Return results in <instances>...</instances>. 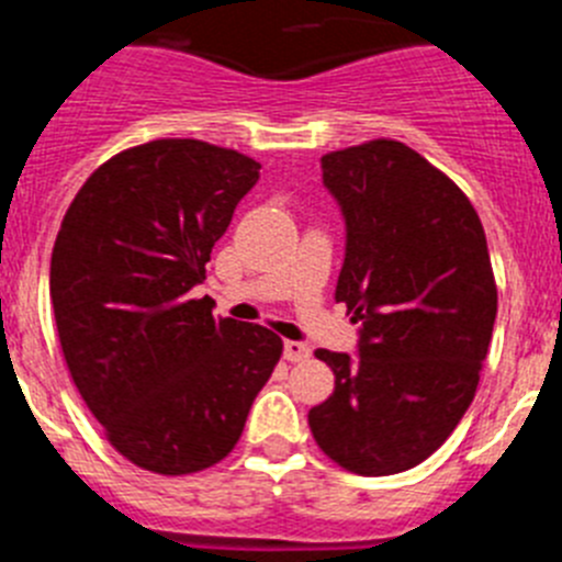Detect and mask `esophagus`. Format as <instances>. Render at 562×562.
Segmentation results:
<instances>
[{
	"mask_svg": "<svg viewBox=\"0 0 562 562\" xmlns=\"http://www.w3.org/2000/svg\"><path fill=\"white\" fill-rule=\"evenodd\" d=\"M284 357L290 362H304L312 357V349L306 342H297V340H286L284 342Z\"/></svg>",
	"mask_w": 562,
	"mask_h": 562,
	"instance_id": "obj_1",
	"label": "esophagus"
}]
</instances>
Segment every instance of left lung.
<instances>
[{"label":"left lung","instance_id":"8db88e82","mask_svg":"<svg viewBox=\"0 0 562 562\" xmlns=\"http://www.w3.org/2000/svg\"><path fill=\"white\" fill-rule=\"evenodd\" d=\"M346 216L335 301L360 355L317 349L335 391L310 411L317 448L357 475H394L445 445L479 389L495 312L486 236L467 193L391 137L324 154Z\"/></svg>","mask_w":562,"mask_h":562}]
</instances>
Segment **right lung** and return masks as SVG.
Returning <instances> with one entry per match:
<instances>
[{"label": "right lung", "instance_id": "obj_1", "mask_svg": "<svg viewBox=\"0 0 562 562\" xmlns=\"http://www.w3.org/2000/svg\"><path fill=\"white\" fill-rule=\"evenodd\" d=\"M258 162L166 137L89 173L58 227L49 297L78 394L123 459L157 475L220 464L281 360L267 326L213 317V245Z\"/></svg>", "mask_w": 562, "mask_h": 562}]
</instances>
